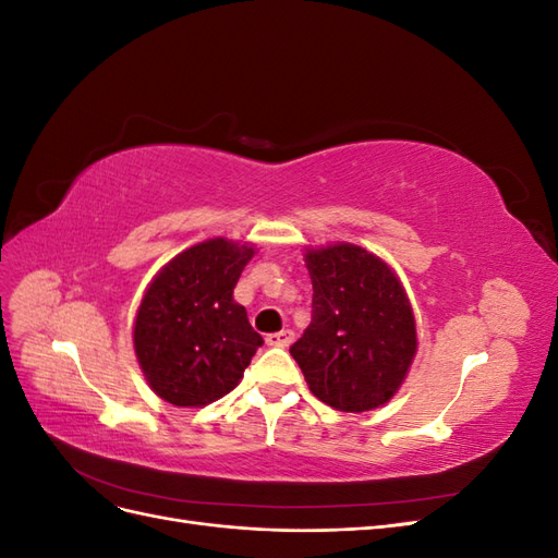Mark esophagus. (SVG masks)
I'll use <instances>...</instances> for the list:
<instances>
[{"instance_id":"obj_1","label":"esophagus","mask_w":558,"mask_h":558,"mask_svg":"<svg viewBox=\"0 0 558 558\" xmlns=\"http://www.w3.org/2000/svg\"><path fill=\"white\" fill-rule=\"evenodd\" d=\"M265 342L269 347H289L293 342V330L286 328V330H279V332H269L265 337Z\"/></svg>"}]
</instances>
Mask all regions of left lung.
<instances>
[{"label":"left lung","instance_id":"1","mask_svg":"<svg viewBox=\"0 0 558 558\" xmlns=\"http://www.w3.org/2000/svg\"><path fill=\"white\" fill-rule=\"evenodd\" d=\"M312 324L291 347L310 391L340 412L375 410L398 391L416 351L410 300L373 253L307 251Z\"/></svg>","mask_w":558,"mask_h":558}]
</instances>
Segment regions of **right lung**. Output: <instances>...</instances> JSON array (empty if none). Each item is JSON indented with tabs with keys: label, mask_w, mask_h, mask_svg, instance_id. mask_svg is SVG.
<instances>
[{
	"label": "right lung",
	"mask_w": 558,
	"mask_h": 558,
	"mask_svg": "<svg viewBox=\"0 0 558 558\" xmlns=\"http://www.w3.org/2000/svg\"><path fill=\"white\" fill-rule=\"evenodd\" d=\"M253 248L209 240L167 265L134 320V351L154 391L177 408H202L244 377L263 337L232 300Z\"/></svg>",
	"instance_id": "add662e5"
}]
</instances>
